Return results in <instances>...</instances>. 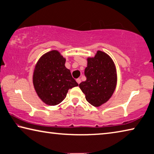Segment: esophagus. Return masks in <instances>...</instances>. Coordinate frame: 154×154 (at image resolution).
I'll return each mask as SVG.
<instances>
[{
	"label": "esophagus",
	"instance_id": "esophagus-1",
	"mask_svg": "<svg viewBox=\"0 0 154 154\" xmlns=\"http://www.w3.org/2000/svg\"><path fill=\"white\" fill-rule=\"evenodd\" d=\"M76 82H77L78 84H79V83H81V82H82V81H81V79H80V78H78V79H76Z\"/></svg>",
	"mask_w": 154,
	"mask_h": 154
}]
</instances>
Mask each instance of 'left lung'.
Wrapping results in <instances>:
<instances>
[{
    "instance_id": "1",
    "label": "left lung",
    "mask_w": 154,
    "mask_h": 154,
    "mask_svg": "<svg viewBox=\"0 0 154 154\" xmlns=\"http://www.w3.org/2000/svg\"><path fill=\"white\" fill-rule=\"evenodd\" d=\"M86 80L79 84L85 99L94 106L105 103L116 87V69L112 59L105 52L98 51L94 58L88 59L85 69Z\"/></svg>"
}]
</instances>
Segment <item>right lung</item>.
<instances>
[{"instance_id": "right-lung-1", "label": "right lung", "mask_w": 154, "mask_h": 154, "mask_svg": "<svg viewBox=\"0 0 154 154\" xmlns=\"http://www.w3.org/2000/svg\"><path fill=\"white\" fill-rule=\"evenodd\" d=\"M66 59L58 51H49L41 57L35 66L33 84L43 102L56 105L66 98L68 90L77 86L70 70L64 66Z\"/></svg>"}]
</instances>
